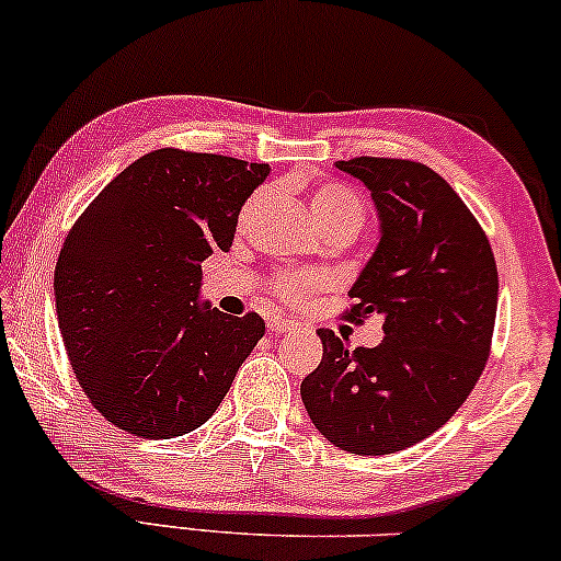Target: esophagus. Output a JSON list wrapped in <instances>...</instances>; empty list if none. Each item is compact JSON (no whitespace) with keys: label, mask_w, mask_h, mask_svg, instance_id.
I'll return each mask as SVG.
<instances>
[{"label":"esophagus","mask_w":561,"mask_h":561,"mask_svg":"<svg viewBox=\"0 0 561 561\" xmlns=\"http://www.w3.org/2000/svg\"><path fill=\"white\" fill-rule=\"evenodd\" d=\"M266 325H268V331H272V333H287V331L295 329V323L287 321V318H282V316H268Z\"/></svg>","instance_id":"obj_1"}]
</instances>
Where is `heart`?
Wrapping results in <instances>:
<instances>
[{
    "label": "heart",
    "instance_id": "obj_1",
    "mask_svg": "<svg viewBox=\"0 0 561 561\" xmlns=\"http://www.w3.org/2000/svg\"><path fill=\"white\" fill-rule=\"evenodd\" d=\"M259 202L261 196L253 198L248 209L256 207ZM308 207L325 232L336 228H352L357 232L365 219L363 198L354 194L352 188L342 186V183H321V186H316L308 196ZM272 287L279 300L302 302L310 293H316V289L323 287V276L310 274V272H282L276 274Z\"/></svg>",
    "mask_w": 561,
    "mask_h": 561
}]
</instances>
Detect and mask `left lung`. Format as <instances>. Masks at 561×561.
I'll list each match as a JSON object with an SVG mask.
<instances>
[{
    "label": "left lung",
    "instance_id": "1",
    "mask_svg": "<svg viewBox=\"0 0 561 561\" xmlns=\"http://www.w3.org/2000/svg\"><path fill=\"white\" fill-rule=\"evenodd\" d=\"M336 168L365 183L380 219L346 318L378 313L386 336L373 350H350L318 331L323 359L300 396L336 448L388 456L443 427L477 386L497 316V264L477 217L432 168L393 158Z\"/></svg>",
    "mask_w": 561,
    "mask_h": 561
}]
</instances>
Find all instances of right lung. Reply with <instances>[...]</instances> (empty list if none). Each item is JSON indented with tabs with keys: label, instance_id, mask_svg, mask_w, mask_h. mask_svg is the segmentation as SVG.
Wrapping results in <instances>:
<instances>
[{
	"label": "right lung",
	"instance_id": "obj_1",
	"mask_svg": "<svg viewBox=\"0 0 561 561\" xmlns=\"http://www.w3.org/2000/svg\"><path fill=\"white\" fill-rule=\"evenodd\" d=\"M266 162L154 150L82 211L54 272L56 316L84 396L118 430L168 439L202 427L264 336L202 302V261L230 251Z\"/></svg>",
	"mask_w": 561,
	"mask_h": 561
}]
</instances>
